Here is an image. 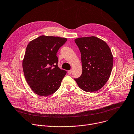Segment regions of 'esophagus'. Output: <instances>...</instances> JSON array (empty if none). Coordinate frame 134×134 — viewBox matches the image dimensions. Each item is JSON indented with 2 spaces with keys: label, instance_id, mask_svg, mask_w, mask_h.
Masks as SVG:
<instances>
[{
  "label": "esophagus",
  "instance_id": "esophagus-1",
  "mask_svg": "<svg viewBox=\"0 0 134 134\" xmlns=\"http://www.w3.org/2000/svg\"><path fill=\"white\" fill-rule=\"evenodd\" d=\"M71 72H72V70L71 69L69 70H68V71H67V73H68V75H70L71 74Z\"/></svg>",
  "mask_w": 134,
  "mask_h": 134
}]
</instances>
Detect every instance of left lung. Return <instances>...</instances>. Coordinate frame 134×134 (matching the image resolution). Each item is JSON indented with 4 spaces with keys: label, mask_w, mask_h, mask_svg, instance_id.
Returning a JSON list of instances; mask_svg holds the SVG:
<instances>
[{
    "label": "left lung",
    "mask_w": 134,
    "mask_h": 134,
    "mask_svg": "<svg viewBox=\"0 0 134 134\" xmlns=\"http://www.w3.org/2000/svg\"><path fill=\"white\" fill-rule=\"evenodd\" d=\"M75 42L81 54L82 74L74 80L84 91H98L111 74L113 57L110 48L105 41L94 36L78 38Z\"/></svg>",
    "instance_id": "8db88e82"
}]
</instances>
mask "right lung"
I'll use <instances>...</instances> for the list:
<instances>
[{
  "label": "right lung",
  "mask_w": 134,
  "mask_h": 134,
  "mask_svg": "<svg viewBox=\"0 0 134 134\" xmlns=\"http://www.w3.org/2000/svg\"><path fill=\"white\" fill-rule=\"evenodd\" d=\"M66 41V38L42 35L28 44L22 67L26 80L36 94L50 96L60 87L67 71L58 67L57 53Z\"/></svg>",
  "instance_id": "obj_1"
}]
</instances>
